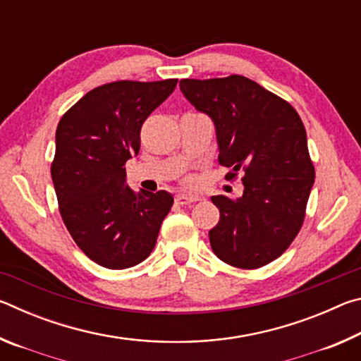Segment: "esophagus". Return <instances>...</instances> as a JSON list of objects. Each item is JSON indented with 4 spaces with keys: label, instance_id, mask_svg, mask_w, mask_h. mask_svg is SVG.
I'll return each mask as SVG.
<instances>
[{
    "label": "esophagus",
    "instance_id": "obj_1",
    "mask_svg": "<svg viewBox=\"0 0 361 361\" xmlns=\"http://www.w3.org/2000/svg\"><path fill=\"white\" fill-rule=\"evenodd\" d=\"M199 200V195H191V194H178L175 195V202L178 205H189L194 204Z\"/></svg>",
    "mask_w": 361,
    "mask_h": 361
}]
</instances>
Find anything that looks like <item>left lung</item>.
I'll return each mask as SVG.
<instances>
[{"mask_svg": "<svg viewBox=\"0 0 361 361\" xmlns=\"http://www.w3.org/2000/svg\"><path fill=\"white\" fill-rule=\"evenodd\" d=\"M180 89L215 124L228 178L245 173L240 197H212L219 209L209 232L213 253L240 269L266 266L295 240L314 186L302 121L288 102L245 76L181 79Z\"/></svg>", "mask_w": 361, "mask_h": 361, "instance_id": "left-lung-1", "label": "left lung"}]
</instances>
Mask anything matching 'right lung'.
Segmentation results:
<instances>
[{
    "label": "right lung",
    "mask_w": 361,
    "mask_h": 361,
    "mask_svg": "<svg viewBox=\"0 0 361 361\" xmlns=\"http://www.w3.org/2000/svg\"><path fill=\"white\" fill-rule=\"evenodd\" d=\"M176 82L100 85L57 126L51 175L60 215L76 245L103 267L127 269L148 258L172 209L170 192H135L126 185L124 166L138 154L143 122Z\"/></svg>",
    "instance_id": "right-lung-1"
}]
</instances>
